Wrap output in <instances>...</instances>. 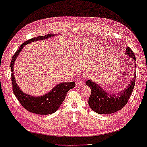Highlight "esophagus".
I'll list each match as a JSON object with an SVG mask.
<instances>
[{"mask_svg": "<svg viewBox=\"0 0 147 147\" xmlns=\"http://www.w3.org/2000/svg\"><path fill=\"white\" fill-rule=\"evenodd\" d=\"M84 82L82 80H77L76 82V84L77 86L80 87V86H82V85L84 84Z\"/></svg>", "mask_w": 147, "mask_h": 147, "instance_id": "34e87169", "label": "esophagus"}]
</instances>
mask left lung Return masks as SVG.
Returning a JSON list of instances; mask_svg holds the SVG:
<instances>
[{
	"label": "left lung",
	"mask_w": 147,
	"mask_h": 147,
	"mask_svg": "<svg viewBox=\"0 0 147 147\" xmlns=\"http://www.w3.org/2000/svg\"><path fill=\"white\" fill-rule=\"evenodd\" d=\"M125 54L136 61L135 54L129 47H127ZM135 67L136 66L135 65ZM134 73V78L127 87L123 90V91L119 92L115 95L106 92L104 88L91 80L86 81V84L91 89V94L88 99V104L90 108L97 114L108 115L119 111L123 108L128 102L134 88L136 72Z\"/></svg>",
	"instance_id": "8db88e82"
}]
</instances>
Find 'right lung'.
Segmentation results:
<instances>
[{
  "label": "right lung",
  "instance_id": "1",
  "mask_svg": "<svg viewBox=\"0 0 147 147\" xmlns=\"http://www.w3.org/2000/svg\"><path fill=\"white\" fill-rule=\"evenodd\" d=\"M54 36L52 34H48L44 36H39L37 37H34L24 42L20 46V48L13 56L11 61V81L13 91L16 98L20 103L25 109L32 113L37 115H50L55 112L61 106L63 101H64L67 92L71 88L75 87V82H62L57 84L54 87L53 89L50 90L49 93L43 96L32 97L28 94L24 93L22 91L20 88L18 87L17 83L16 82L15 77L13 74V65L16 58L22 50L24 47L28 43H31L35 41H40Z\"/></svg>",
  "mask_w": 147,
  "mask_h": 147
}]
</instances>
